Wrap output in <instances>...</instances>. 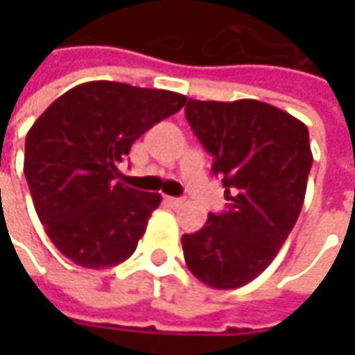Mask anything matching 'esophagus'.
I'll return each mask as SVG.
<instances>
[{
    "label": "esophagus",
    "instance_id": "34e87169",
    "mask_svg": "<svg viewBox=\"0 0 355 355\" xmlns=\"http://www.w3.org/2000/svg\"><path fill=\"white\" fill-rule=\"evenodd\" d=\"M166 203L171 205V207H180L182 203H184V199L182 198H166Z\"/></svg>",
    "mask_w": 355,
    "mask_h": 355
}]
</instances>
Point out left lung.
Listing matches in <instances>:
<instances>
[{"label": "left lung", "instance_id": "obj_1", "mask_svg": "<svg viewBox=\"0 0 355 355\" xmlns=\"http://www.w3.org/2000/svg\"><path fill=\"white\" fill-rule=\"evenodd\" d=\"M185 118L231 201L229 211L209 213L198 233L182 237L185 265L211 288H239L272 263L300 215L312 168L308 128L252 98H189Z\"/></svg>", "mask_w": 355, "mask_h": 355}]
</instances>
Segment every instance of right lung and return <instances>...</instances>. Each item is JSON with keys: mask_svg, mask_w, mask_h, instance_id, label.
<instances>
[{"mask_svg": "<svg viewBox=\"0 0 355 355\" xmlns=\"http://www.w3.org/2000/svg\"><path fill=\"white\" fill-rule=\"evenodd\" d=\"M184 94L90 80L67 90L27 132L23 171L49 239L75 265L130 259L162 201L118 182L132 144L175 114Z\"/></svg>", "mask_w": 355, "mask_h": 355, "instance_id": "add662e5", "label": "right lung"}]
</instances>
